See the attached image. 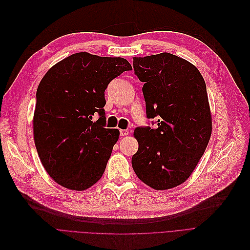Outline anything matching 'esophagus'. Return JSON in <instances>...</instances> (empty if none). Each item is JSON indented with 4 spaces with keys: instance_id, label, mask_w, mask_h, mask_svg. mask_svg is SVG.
Listing matches in <instances>:
<instances>
[{
    "instance_id": "obj_1",
    "label": "esophagus",
    "mask_w": 250,
    "mask_h": 250,
    "mask_svg": "<svg viewBox=\"0 0 250 250\" xmlns=\"http://www.w3.org/2000/svg\"><path fill=\"white\" fill-rule=\"evenodd\" d=\"M128 131L127 130H123V129H121L120 130V136H126V135H128Z\"/></svg>"
}]
</instances>
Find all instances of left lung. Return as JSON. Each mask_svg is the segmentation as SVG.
<instances>
[{
    "mask_svg": "<svg viewBox=\"0 0 250 250\" xmlns=\"http://www.w3.org/2000/svg\"><path fill=\"white\" fill-rule=\"evenodd\" d=\"M133 68L144 82L146 117L158 124L135 128L138 150L132 157L133 170L153 189L176 187L191 175L210 138L205 79L194 65L169 53L135 57Z\"/></svg>",
    "mask_w": 250,
    "mask_h": 250,
    "instance_id": "obj_1",
    "label": "left lung"
}]
</instances>
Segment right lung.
Here are the masks:
<instances>
[{"label": "right lung", "mask_w": 250, "mask_h": 250, "mask_svg": "<svg viewBox=\"0 0 250 250\" xmlns=\"http://www.w3.org/2000/svg\"><path fill=\"white\" fill-rule=\"evenodd\" d=\"M131 69L123 58L76 53L42 79L33 116L34 144L45 171L58 184L80 191L102 178L120 134L118 129L105 128L104 90Z\"/></svg>", "instance_id": "right-lung-1"}]
</instances>
